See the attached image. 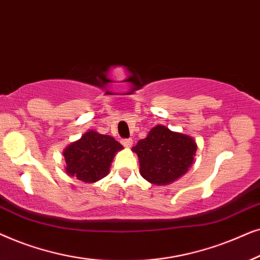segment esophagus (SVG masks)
Wrapping results in <instances>:
<instances>
[{
	"instance_id": "esophagus-1",
	"label": "esophagus",
	"mask_w": 260,
	"mask_h": 260,
	"mask_svg": "<svg viewBox=\"0 0 260 260\" xmlns=\"http://www.w3.org/2000/svg\"><path fill=\"white\" fill-rule=\"evenodd\" d=\"M121 143H122L124 147H131V146H132V144H133V139H132V138H128V139H122V140H121Z\"/></svg>"
}]
</instances>
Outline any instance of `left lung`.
<instances>
[{
  "label": "left lung",
  "instance_id": "1",
  "mask_svg": "<svg viewBox=\"0 0 260 260\" xmlns=\"http://www.w3.org/2000/svg\"><path fill=\"white\" fill-rule=\"evenodd\" d=\"M196 148L192 138L158 124L138 141L133 152L139 158L140 175L152 184L165 185L188 171Z\"/></svg>",
  "mask_w": 260,
  "mask_h": 260
}]
</instances>
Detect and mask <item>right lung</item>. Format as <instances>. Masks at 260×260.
I'll list each match as a JSON object with an SVG mask.
<instances>
[{
	"label": "right lung",
	"instance_id": "obj_1",
	"mask_svg": "<svg viewBox=\"0 0 260 260\" xmlns=\"http://www.w3.org/2000/svg\"><path fill=\"white\" fill-rule=\"evenodd\" d=\"M123 146L113 137L89 131L64 150L68 175L85 183L106 177L114 155Z\"/></svg>",
	"mask_w": 260,
	"mask_h": 260
}]
</instances>
